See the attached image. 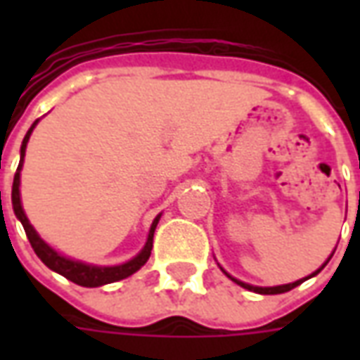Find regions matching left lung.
Returning <instances> with one entry per match:
<instances>
[{"mask_svg":"<svg viewBox=\"0 0 360 360\" xmlns=\"http://www.w3.org/2000/svg\"><path fill=\"white\" fill-rule=\"evenodd\" d=\"M333 252H335V250H333ZM333 252H332V255H330V258L333 257ZM330 258H328V260H326L324 264L320 266V268H318L316 271H312V274H310V276H307V278L297 279V281H293V283H285V285H274V287H258V285H250V283H245V281H241V279H237V278H233V276H229V274H227V271L224 270V268H221V266H219V268H221V271H224V274H226L227 278L231 279V281H235V283H237V285L245 287V289H249V291H255V293H260V295H278V293H285V291H291V289H293V287L301 285V283H302V281H304V279L314 278V276H316V274H320V271L324 270V266L328 264V262H330Z\"/></svg>","mask_w":360,"mask_h":360,"instance_id":"left-lung-1","label":"left lung"}]
</instances>
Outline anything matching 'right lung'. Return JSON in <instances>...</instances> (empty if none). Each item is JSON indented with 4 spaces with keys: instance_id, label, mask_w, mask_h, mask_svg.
<instances>
[{
    "instance_id": "1",
    "label": "right lung",
    "mask_w": 360,
    "mask_h": 360,
    "mask_svg": "<svg viewBox=\"0 0 360 360\" xmlns=\"http://www.w3.org/2000/svg\"><path fill=\"white\" fill-rule=\"evenodd\" d=\"M40 119H36L32 127L28 129V133L25 134L22 139V144H20V160H19V167H17V173H15V179H13V191H11V202H13V212L15 216L19 219L22 227H25V233H27L28 241L32 245L34 249L36 257L42 260L44 264L48 266L50 270L58 271L61 274L63 278L71 279L73 283L82 287H100V285H108V283H113V281H119V279H125L129 276H133L134 271H139L142 266L148 262L150 252H152V239H154V231H156V226L162 214H158L152 226H150L148 237H146V243L142 250L133 257L131 260H127L123 264L117 266H96L89 264V262H82V260H75V258H69L65 255H61L58 250L50 247L48 243L44 241L42 237L38 235L32 224L28 221L27 214L22 210V202H20V169H22V164H25V152H27V144L30 134L34 131V127L38 125Z\"/></svg>"
}]
</instances>
